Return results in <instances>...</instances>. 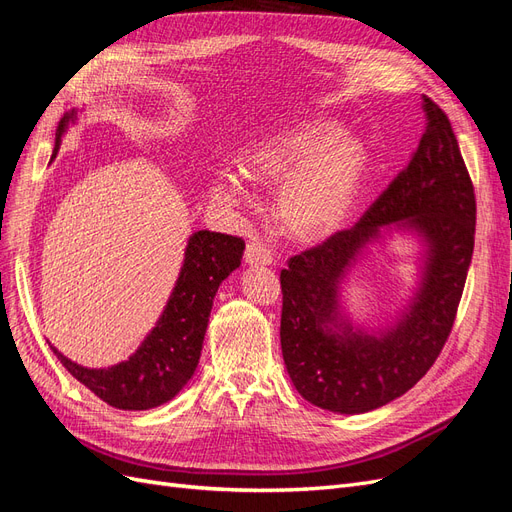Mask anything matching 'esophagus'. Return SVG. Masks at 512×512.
I'll list each match as a JSON object with an SVG mask.
<instances>
[{
	"instance_id": "1",
	"label": "esophagus",
	"mask_w": 512,
	"mask_h": 512,
	"mask_svg": "<svg viewBox=\"0 0 512 512\" xmlns=\"http://www.w3.org/2000/svg\"><path fill=\"white\" fill-rule=\"evenodd\" d=\"M273 252L267 245H262L260 241H250L245 247V262L247 265H273Z\"/></svg>"
}]
</instances>
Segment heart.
<instances>
[{"label": "heart", "instance_id": "1", "mask_svg": "<svg viewBox=\"0 0 512 512\" xmlns=\"http://www.w3.org/2000/svg\"><path fill=\"white\" fill-rule=\"evenodd\" d=\"M239 168L256 185L282 180L273 203L277 226L297 241H320L352 213L363 188L365 156L339 123L309 119L245 151ZM213 196L241 203L243 190L224 177L215 181Z\"/></svg>", "mask_w": 512, "mask_h": 512}]
</instances>
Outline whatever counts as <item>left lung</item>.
I'll use <instances>...</instances> for the list:
<instances>
[{"instance_id":"left-lung-1","label":"left lung","mask_w":512,"mask_h":512,"mask_svg":"<svg viewBox=\"0 0 512 512\" xmlns=\"http://www.w3.org/2000/svg\"><path fill=\"white\" fill-rule=\"evenodd\" d=\"M425 130L408 166L352 228L292 256L282 269V354L294 389L339 414L376 410L410 391L453 331L474 252L476 196L446 113L423 96ZM406 219L430 260L411 312L380 338L336 324V286L378 225ZM342 326V330L332 327Z\"/></svg>"}]
</instances>
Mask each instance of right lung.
<instances>
[{"label": "right lung", "mask_w": 512, "mask_h": 512, "mask_svg": "<svg viewBox=\"0 0 512 512\" xmlns=\"http://www.w3.org/2000/svg\"><path fill=\"white\" fill-rule=\"evenodd\" d=\"M72 115L59 121L53 156ZM245 241L222 232L198 230L185 247V260L173 294L153 331L128 361L108 369H87L57 354L70 374L119 410H149L173 399L198 367L213 297L241 265Z\"/></svg>", "instance_id": "obj_1"}]
</instances>
